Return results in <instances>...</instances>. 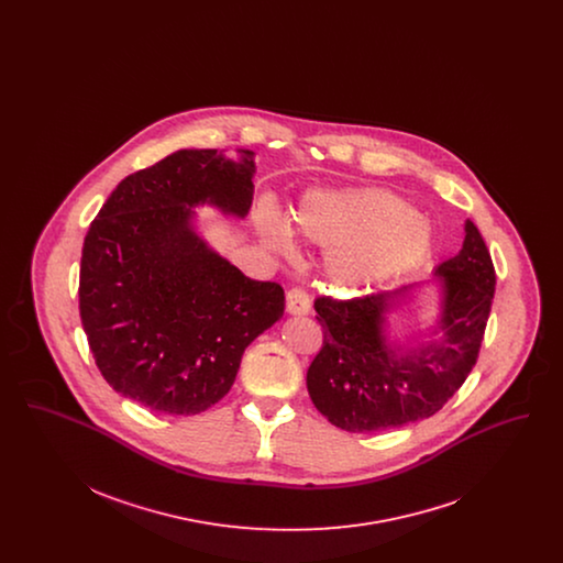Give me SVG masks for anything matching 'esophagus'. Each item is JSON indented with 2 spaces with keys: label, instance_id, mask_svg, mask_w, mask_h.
<instances>
[{
  "label": "esophagus",
  "instance_id": "34e87169",
  "mask_svg": "<svg viewBox=\"0 0 563 563\" xmlns=\"http://www.w3.org/2000/svg\"><path fill=\"white\" fill-rule=\"evenodd\" d=\"M287 310L291 314H308L310 312V295L301 287H291L287 291Z\"/></svg>",
  "mask_w": 563,
  "mask_h": 563
}]
</instances>
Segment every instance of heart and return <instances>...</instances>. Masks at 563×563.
Here are the masks:
<instances>
[{"label":"heart","mask_w":563,"mask_h":563,"mask_svg":"<svg viewBox=\"0 0 563 563\" xmlns=\"http://www.w3.org/2000/svg\"><path fill=\"white\" fill-rule=\"evenodd\" d=\"M257 223L272 251H291L289 232L268 202L262 205ZM294 228L310 241L338 246L329 266L346 287L407 268L430 249L429 230L413 207L384 189L312 194L295 214Z\"/></svg>","instance_id":"b5f03b06"}]
</instances>
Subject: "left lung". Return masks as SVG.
Wrapping results in <instances>:
<instances>
[{
  "label": "left lung",
  "mask_w": 563,
  "mask_h": 563,
  "mask_svg": "<svg viewBox=\"0 0 563 563\" xmlns=\"http://www.w3.org/2000/svg\"><path fill=\"white\" fill-rule=\"evenodd\" d=\"M437 272L445 283L443 340L427 349L384 344L388 291L314 299L322 346L306 382L314 407L338 429L379 432L427 420L473 372L496 289L492 255L473 221H466L462 251Z\"/></svg>",
  "instance_id": "left-lung-1"
}]
</instances>
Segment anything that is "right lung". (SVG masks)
Segmentation results:
<instances>
[{"label":"right lung","instance_id":"add662e5","mask_svg":"<svg viewBox=\"0 0 563 563\" xmlns=\"http://www.w3.org/2000/svg\"><path fill=\"white\" fill-rule=\"evenodd\" d=\"M181 150L111 191L84 239L80 317L109 386L143 407L196 416L232 388L244 349L285 312L278 283L253 280L205 246L191 205L244 217L253 161Z\"/></svg>","mask_w":563,"mask_h":563}]
</instances>
